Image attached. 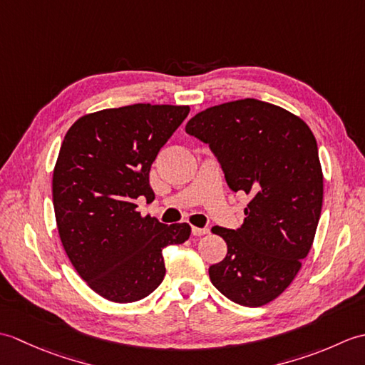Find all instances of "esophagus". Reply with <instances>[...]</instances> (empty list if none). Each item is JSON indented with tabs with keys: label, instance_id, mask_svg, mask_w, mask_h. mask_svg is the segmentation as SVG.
<instances>
[{
	"label": "esophagus",
	"instance_id": "obj_1",
	"mask_svg": "<svg viewBox=\"0 0 365 365\" xmlns=\"http://www.w3.org/2000/svg\"><path fill=\"white\" fill-rule=\"evenodd\" d=\"M191 232H192V235L195 237H200V235H205V234H208V229L207 227H192L191 229Z\"/></svg>",
	"mask_w": 365,
	"mask_h": 365
}]
</instances>
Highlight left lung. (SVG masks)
I'll list each match as a JSON object with an SVG mask.
<instances>
[{"mask_svg":"<svg viewBox=\"0 0 365 365\" xmlns=\"http://www.w3.org/2000/svg\"><path fill=\"white\" fill-rule=\"evenodd\" d=\"M185 131L208 144L229 188L250 196L242 227L212 229L227 254L208 268L210 281L240 306L267 304L298 274L319 226L323 174L315 136L297 115L255 98L208 108Z\"/></svg>","mask_w":365,"mask_h":365,"instance_id":"obj_1","label":"left lung"}]
</instances>
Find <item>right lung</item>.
Segmentation results:
<instances>
[{"instance_id": "1", "label": "right lung", "mask_w": 365, "mask_h": 365, "mask_svg": "<svg viewBox=\"0 0 365 365\" xmlns=\"http://www.w3.org/2000/svg\"><path fill=\"white\" fill-rule=\"evenodd\" d=\"M190 106L135 103L76 120L53 173L61 242L92 290L114 302L139 301L166 274L163 250L185 243L187 222L141 216L136 199H155L149 173Z\"/></svg>"}]
</instances>
